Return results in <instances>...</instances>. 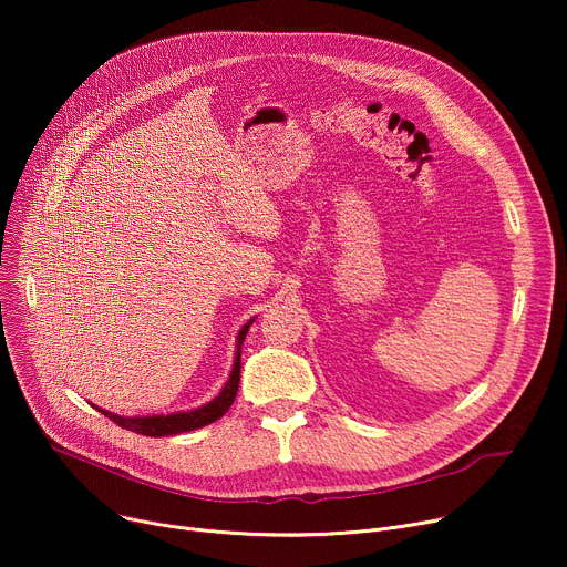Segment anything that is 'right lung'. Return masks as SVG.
Listing matches in <instances>:
<instances>
[{
    "label": "right lung",
    "instance_id": "right-lung-1",
    "mask_svg": "<svg viewBox=\"0 0 567 567\" xmlns=\"http://www.w3.org/2000/svg\"><path fill=\"white\" fill-rule=\"evenodd\" d=\"M255 319H248L244 323V329L238 331L236 336V351H234V365H231V372H229V379L225 381V385L220 389V393L212 400L206 402L197 409H190V411H174V413H158V415H118V413H110L101 406H96L103 415H107V419L112 423H116L118 427H126L131 432H137V434H144V436H172V434H184V432H193V430H199L208 423L218 421L220 415L227 413V409L234 404V398H236V391H238V381H241V344L246 340V333L250 329V323Z\"/></svg>",
    "mask_w": 567,
    "mask_h": 567
}]
</instances>
